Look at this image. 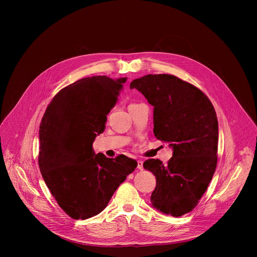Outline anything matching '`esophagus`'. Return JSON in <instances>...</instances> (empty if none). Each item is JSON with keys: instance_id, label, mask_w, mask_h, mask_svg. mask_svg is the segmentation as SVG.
Segmentation results:
<instances>
[{"instance_id": "esophagus-1", "label": "esophagus", "mask_w": 257, "mask_h": 257, "mask_svg": "<svg viewBox=\"0 0 257 257\" xmlns=\"http://www.w3.org/2000/svg\"><path fill=\"white\" fill-rule=\"evenodd\" d=\"M137 168H138L139 170H142V169H143V162H142V161H140V160L137 161Z\"/></svg>"}]
</instances>
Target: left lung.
Here are the masks:
<instances>
[{"label": "left lung", "instance_id": "1", "mask_svg": "<svg viewBox=\"0 0 257 257\" xmlns=\"http://www.w3.org/2000/svg\"><path fill=\"white\" fill-rule=\"evenodd\" d=\"M130 88L154 105L155 136L173 149L167 165L158 159L143 163L157 179L152 204L165 214L181 216L197 205L216 168L214 107L200 89L174 75H145L134 79Z\"/></svg>", "mask_w": 257, "mask_h": 257}]
</instances>
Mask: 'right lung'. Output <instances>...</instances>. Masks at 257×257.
Segmentation results:
<instances>
[{"label":"right lung","mask_w":257,"mask_h":257,"mask_svg":"<svg viewBox=\"0 0 257 257\" xmlns=\"http://www.w3.org/2000/svg\"><path fill=\"white\" fill-rule=\"evenodd\" d=\"M127 78L92 76L61 89L48 105L40 126L39 166L48 188L72 218L98 214L137 167L120 155H95L92 143L105 128Z\"/></svg>","instance_id":"right-lung-1"}]
</instances>
